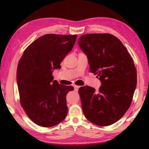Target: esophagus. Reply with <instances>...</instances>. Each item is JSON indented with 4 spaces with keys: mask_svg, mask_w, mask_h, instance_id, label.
I'll return each mask as SVG.
<instances>
[{
    "mask_svg": "<svg viewBox=\"0 0 149 149\" xmlns=\"http://www.w3.org/2000/svg\"><path fill=\"white\" fill-rule=\"evenodd\" d=\"M75 85H80V83H79V82H77V81H75Z\"/></svg>",
    "mask_w": 149,
    "mask_h": 149,
    "instance_id": "obj_1",
    "label": "esophagus"
}]
</instances>
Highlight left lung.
I'll list each match as a JSON object with an SVG mask.
<instances>
[{
    "mask_svg": "<svg viewBox=\"0 0 149 149\" xmlns=\"http://www.w3.org/2000/svg\"><path fill=\"white\" fill-rule=\"evenodd\" d=\"M76 38L75 35H42L24 50L18 62L20 103L27 116L39 126L52 127L66 117V95L74 89L54 80L52 72L60 68Z\"/></svg>",
    "mask_w": 149,
    "mask_h": 149,
    "instance_id": "1",
    "label": "left lung"
}]
</instances>
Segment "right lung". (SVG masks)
I'll return each instance as SVG.
<instances>
[{
  "label": "right lung",
  "instance_id": "add662e5",
  "mask_svg": "<svg viewBox=\"0 0 149 149\" xmlns=\"http://www.w3.org/2000/svg\"><path fill=\"white\" fill-rule=\"evenodd\" d=\"M78 45L87 55L91 72L99 74V91L89 87L79 94L87 119L97 125H112L130 108L137 85L132 58L122 42L109 33L84 35Z\"/></svg>",
  "mask_w": 149,
  "mask_h": 149
}]
</instances>
